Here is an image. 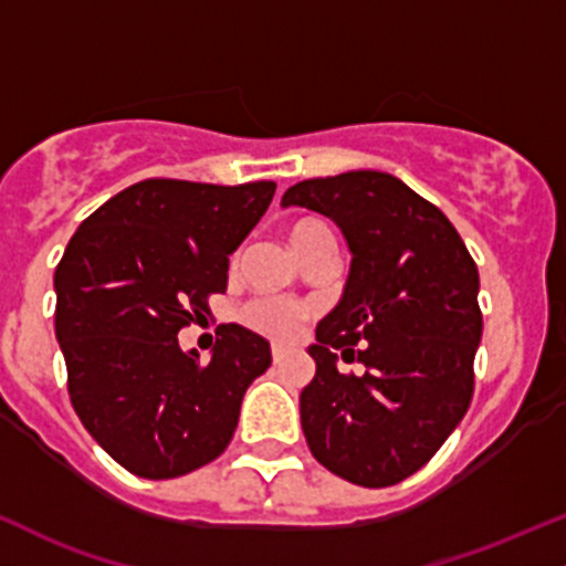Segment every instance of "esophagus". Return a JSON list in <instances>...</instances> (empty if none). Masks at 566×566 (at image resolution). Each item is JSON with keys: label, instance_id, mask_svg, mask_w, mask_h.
<instances>
[{"label": "esophagus", "instance_id": "1", "mask_svg": "<svg viewBox=\"0 0 566 566\" xmlns=\"http://www.w3.org/2000/svg\"><path fill=\"white\" fill-rule=\"evenodd\" d=\"M284 357H287V352H284L282 346H271V359H273V365H282Z\"/></svg>", "mask_w": 566, "mask_h": 566}]
</instances>
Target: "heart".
<instances>
[{
    "instance_id": "1",
    "label": "heart",
    "mask_w": 566,
    "mask_h": 566,
    "mask_svg": "<svg viewBox=\"0 0 566 566\" xmlns=\"http://www.w3.org/2000/svg\"><path fill=\"white\" fill-rule=\"evenodd\" d=\"M327 231L325 222L312 220V217H303L290 226V241L301 254L308 247V241L316 233ZM241 322L254 333L271 335L276 340H290L301 333L303 322L308 319V308L301 306L295 301H284V297H254L239 312Z\"/></svg>"
}]
</instances>
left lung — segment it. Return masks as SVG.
<instances>
[{
  "mask_svg": "<svg viewBox=\"0 0 566 566\" xmlns=\"http://www.w3.org/2000/svg\"><path fill=\"white\" fill-rule=\"evenodd\" d=\"M282 203L331 217L354 254L346 293L308 349L306 443L344 481L395 486L438 454L473 400L483 333L475 260L449 217L392 174L303 179ZM335 350L364 374L340 375Z\"/></svg>",
  "mask_w": 566,
  "mask_h": 566,
  "instance_id": "8db88e82",
  "label": "left lung"
}]
</instances>
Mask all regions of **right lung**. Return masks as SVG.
<instances>
[{
    "label": "right lung",
    "instance_id": "add662e5",
    "mask_svg": "<svg viewBox=\"0 0 566 566\" xmlns=\"http://www.w3.org/2000/svg\"><path fill=\"white\" fill-rule=\"evenodd\" d=\"M276 185L145 179L98 207L55 265V338L74 413L117 464L179 478L231 443L247 387L271 365L269 340L220 325L214 354L177 333L228 290V254L258 226Z\"/></svg>",
    "mask_w": 566,
    "mask_h": 566
}]
</instances>
